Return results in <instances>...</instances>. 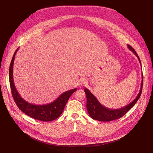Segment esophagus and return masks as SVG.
<instances>
[{"label":"esophagus","mask_w":153,"mask_h":153,"mask_svg":"<svg viewBox=\"0 0 153 153\" xmlns=\"http://www.w3.org/2000/svg\"><path fill=\"white\" fill-rule=\"evenodd\" d=\"M86 83H87L86 80L85 79H80V80L79 83V85L80 86H83L85 85Z\"/></svg>","instance_id":"obj_1"}]
</instances>
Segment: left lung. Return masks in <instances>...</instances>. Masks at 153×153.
<instances>
[{
	"label": "left lung",
	"instance_id": "8db88e82",
	"mask_svg": "<svg viewBox=\"0 0 153 153\" xmlns=\"http://www.w3.org/2000/svg\"><path fill=\"white\" fill-rule=\"evenodd\" d=\"M127 47L130 51H132V52L136 56L141 65L140 58L137 55V53L136 52V51L134 50V49L129 45H127ZM142 80L141 82V86L139 90V93L136 96V97L133 100V102L122 108L118 109H113H113L108 108L105 106L102 105L98 101L97 98L90 91V90L85 88L84 91L86 96V108L90 116L92 119L98 121L110 122L120 118L121 117L124 116L129 110H131V108L134 106V105L136 104V103L137 102L139 97H140L142 91L143 82L142 73Z\"/></svg>",
	"mask_w": 153,
	"mask_h": 153
}]
</instances>
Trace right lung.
<instances>
[{"label":"right lung","instance_id":"add662e5","mask_svg":"<svg viewBox=\"0 0 153 153\" xmlns=\"http://www.w3.org/2000/svg\"><path fill=\"white\" fill-rule=\"evenodd\" d=\"M19 48L16 50L13 56L9 70L10 84L14 102L22 111L33 119L44 122H50L56 119L62 114L69 98L77 90V88L63 93L55 100L48 104L34 105L25 100L17 91L13 79L14 60Z\"/></svg>","mask_w":153,"mask_h":153}]
</instances>
